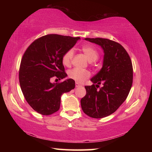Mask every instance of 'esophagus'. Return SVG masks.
<instances>
[{"label": "esophagus", "mask_w": 152, "mask_h": 152, "mask_svg": "<svg viewBox=\"0 0 152 152\" xmlns=\"http://www.w3.org/2000/svg\"><path fill=\"white\" fill-rule=\"evenodd\" d=\"M75 86H76V88H78V87L82 86V84L78 83V82H76V83H75Z\"/></svg>", "instance_id": "esophagus-1"}]
</instances>
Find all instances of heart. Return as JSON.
<instances>
[{
    "instance_id": "obj_1",
    "label": "heart",
    "mask_w": 152,
    "mask_h": 152,
    "mask_svg": "<svg viewBox=\"0 0 152 152\" xmlns=\"http://www.w3.org/2000/svg\"><path fill=\"white\" fill-rule=\"evenodd\" d=\"M82 51L88 59L89 61H96L99 58V53L94 47L89 45H84L82 47ZM74 50L70 49L66 51L62 56L61 61L64 66H70L74 56ZM68 78L76 81L78 83H82L91 76L90 72L86 70H81L78 68H73L68 72Z\"/></svg>"
}]
</instances>
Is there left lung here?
<instances>
[{
  "label": "left lung",
  "mask_w": 152,
  "mask_h": 152,
  "mask_svg": "<svg viewBox=\"0 0 152 152\" xmlns=\"http://www.w3.org/2000/svg\"><path fill=\"white\" fill-rule=\"evenodd\" d=\"M85 40L101 45L104 53L101 70L91 78L92 85L84 86L86 94L80 101L86 115L100 119L116 111L127 99L133 83L132 62L119 43L99 37Z\"/></svg>",
  "instance_id": "obj_1"
}]
</instances>
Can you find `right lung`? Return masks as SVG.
Segmentation results:
<instances>
[{"instance_id": "obj_1", "label": "right lung", "mask_w": 152, "mask_h": 152, "mask_svg": "<svg viewBox=\"0 0 152 152\" xmlns=\"http://www.w3.org/2000/svg\"><path fill=\"white\" fill-rule=\"evenodd\" d=\"M80 39L46 35L35 39L25 51L20 64L19 83L25 100L35 111L43 115L57 112L61 94L75 88L72 79L58 83H52L51 79L67 76L62 56Z\"/></svg>"}]
</instances>
